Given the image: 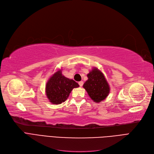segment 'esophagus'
<instances>
[{
	"instance_id": "34e87169",
	"label": "esophagus",
	"mask_w": 154,
	"mask_h": 154,
	"mask_svg": "<svg viewBox=\"0 0 154 154\" xmlns=\"http://www.w3.org/2000/svg\"><path fill=\"white\" fill-rule=\"evenodd\" d=\"M78 83H79V86H80V87H82V86H83V82H79Z\"/></svg>"
}]
</instances>
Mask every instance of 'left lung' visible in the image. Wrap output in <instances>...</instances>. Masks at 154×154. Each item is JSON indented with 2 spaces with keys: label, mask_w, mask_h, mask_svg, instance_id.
<instances>
[{
  "label": "left lung",
  "mask_w": 154,
  "mask_h": 154,
  "mask_svg": "<svg viewBox=\"0 0 154 154\" xmlns=\"http://www.w3.org/2000/svg\"><path fill=\"white\" fill-rule=\"evenodd\" d=\"M88 80L83 84L88 95L95 103L101 102L108 97L109 86L103 73L97 68L94 67L87 75Z\"/></svg>",
  "instance_id": "8db88e82"
}]
</instances>
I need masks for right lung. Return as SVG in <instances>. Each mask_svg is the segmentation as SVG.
<instances>
[{"label":"right lung","mask_w":154,"mask_h":154,"mask_svg":"<svg viewBox=\"0 0 154 154\" xmlns=\"http://www.w3.org/2000/svg\"><path fill=\"white\" fill-rule=\"evenodd\" d=\"M77 87H79L78 83L63 76L62 70H59L46 83V94L53 104H60L66 101L72 90Z\"/></svg>","instance_id":"add662e5"}]
</instances>
